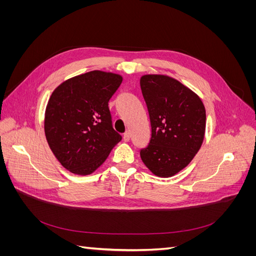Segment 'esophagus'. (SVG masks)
Wrapping results in <instances>:
<instances>
[{
	"instance_id": "obj_1",
	"label": "esophagus",
	"mask_w": 256,
	"mask_h": 256,
	"mask_svg": "<svg viewBox=\"0 0 256 256\" xmlns=\"http://www.w3.org/2000/svg\"><path fill=\"white\" fill-rule=\"evenodd\" d=\"M122 140L125 141V142H128V141L130 140V134L128 132V131H127V132L124 134V136H122Z\"/></svg>"
}]
</instances>
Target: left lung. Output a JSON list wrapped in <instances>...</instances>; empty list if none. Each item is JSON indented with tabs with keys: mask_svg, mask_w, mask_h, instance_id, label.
<instances>
[{
	"mask_svg": "<svg viewBox=\"0 0 256 256\" xmlns=\"http://www.w3.org/2000/svg\"><path fill=\"white\" fill-rule=\"evenodd\" d=\"M140 85L152 126L150 141L141 150V159L152 174L174 176L202 146L205 106L194 92L171 76L145 74Z\"/></svg>",
	"mask_w": 256,
	"mask_h": 256,
	"instance_id": "1",
	"label": "left lung"
}]
</instances>
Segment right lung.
<instances>
[{
	"mask_svg": "<svg viewBox=\"0 0 256 256\" xmlns=\"http://www.w3.org/2000/svg\"><path fill=\"white\" fill-rule=\"evenodd\" d=\"M122 76L92 70L53 90L44 113V134L54 156L69 172L88 175L102 166L122 136L112 127L108 102Z\"/></svg>",
	"mask_w": 256,
	"mask_h": 256,
	"instance_id": "add662e5",
	"label": "right lung"
}]
</instances>
